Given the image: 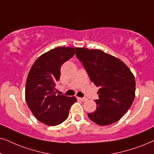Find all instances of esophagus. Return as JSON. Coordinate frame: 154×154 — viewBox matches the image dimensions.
I'll list each match as a JSON object with an SVG mask.
<instances>
[{
    "label": "esophagus",
    "instance_id": "34e87169",
    "mask_svg": "<svg viewBox=\"0 0 154 154\" xmlns=\"http://www.w3.org/2000/svg\"><path fill=\"white\" fill-rule=\"evenodd\" d=\"M78 99L79 100L82 101V102H85V101L87 100V99L86 98V97H78Z\"/></svg>",
    "mask_w": 154,
    "mask_h": 154
}]
</instances>
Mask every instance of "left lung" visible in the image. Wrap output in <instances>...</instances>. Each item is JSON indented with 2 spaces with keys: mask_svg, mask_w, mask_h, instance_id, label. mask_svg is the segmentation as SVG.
I'll return each mask as SVG.
<instances>
[{
  "mask_svg": "<svg viewBox=\"0 0 154 154\" xmlns=\"http://www.w3.org/2000/svg\"><path fill=\"white\" fill-rule=\"evenodd\" d=\"M76 56L90 80L100 87L95 112L88 116L95 124L109 125L129 109L135 97L136 82L129 67L114 56L100 50L76 48Z\"/></svg>",
  "mask_w": 154,
  "mask_h": 154,
  "instance_id": "obj_1",
  "label": "left lung"
}]
</instances>
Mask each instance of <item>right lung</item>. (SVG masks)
Returning a JSON list of instances; mask_svg holds the SVG:
<instances>
[{
	"instance_id": "1",
	"label": "right lung",
	"mask_w": 154,
	"mask_h": 154,
	"mask_svg": "<svg viewBox=\"0 0 154 154\" xmlns=\"http://www.w3.org/2000/svg\"><path fill=\"white\" fill-rule=\"evenodd\" d=\"M75 53V48L58 47L40 56L29 72L25 86L27 104L37 119L46 125L63 123L77 102L75 97L57 94L55 89L61 66Z\"/></svg>"
}]
</instances>
